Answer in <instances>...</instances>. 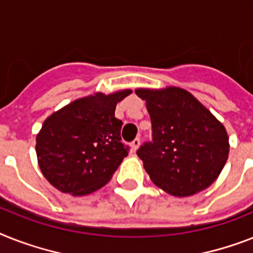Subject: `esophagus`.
I'll use <instances>...</instances> for the list:
<instances>
[{
  "instance_id": "esophagus-1",
  "label": "esophagus",
  "mask_w": 253,
  "mask_h": 253,
  "mask_svg": "<svg viewBox=\"0 0 253 253\" xmlns=\"http://www.w3.org/2000/svg\"><path fill=\"white\" fill-rule=\"evenodd\" d=\"M139 145H140V139L139 137H136L135 140L131 143V149H132V152H136V149L139 148Z\"/></svg>"
}]
</instances>
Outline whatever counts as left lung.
I'll return each instance as SVG.
<instances>
[{"label":"left lung","instance_id":"obj_1","mask_svg":"<svg viewBox=\"0 0 253 253\" xmlns=\"http://www.w3.org/2000/svg\"><path fill=\"white\" fill-rule=\"evenodd\" d=\"M151 116L152 141L137 149L152 182L184 198L208 188L229 157L226 128L183 88H137Z\"/></svg>","mask_w":253,"mask_h":253}]
</instances>
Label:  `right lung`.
I'll return each instance as SVG.
<instances>
[{
    "instance_id": "1",
    "label": "right lung",
    "mask_w": 253,
    "mask_h": 253,
    "mask_svg": "<svg viewBox=\"0 0 253 253\" xmlns=\"http://www.w3.org/2000/svg\"><path fill=\"white\" fill-rule=\"evenodd\" d=\"M131 92H97L78 98L44 121L36 136V155L41 173L53 187L83 196L112 179L128 155V147L121 141L123 123L114 112Z\"/></svg>"
}]
</instances>
